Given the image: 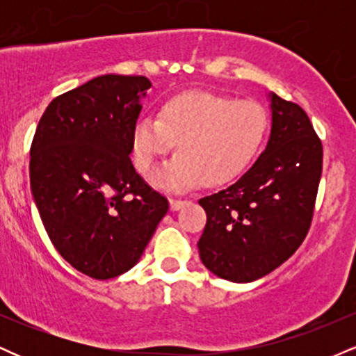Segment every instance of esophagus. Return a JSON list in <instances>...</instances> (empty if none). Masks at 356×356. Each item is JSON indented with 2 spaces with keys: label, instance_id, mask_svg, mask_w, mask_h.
<instances>
[{
  "label": "esophagus",
  "instance_id": "34e87169",
  "mask_svg": "<svg viewBox=\"0 0 356 356\" xmlns=\"http://www.w3.org/2000/svg\"><path fill=\"white\" fill-rule=\"evenodd\" d=\"M170 209L172 211H179L181 209V207H184L187 204V201H182V199H174V197H170Z\"/></svg>",
  "mask_w": 356,
  "mask_h": 356
}]
</instances>
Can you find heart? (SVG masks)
Segmentation results:
<instances>
[{
	"label": "heart",
	"instance_id": "obj_1",
	"mask_svg": "<svg viewBox=\"0 0 356 356\" xmlns=\"http://www.w3.org/2000/svg\"><path fill=\"white\" fill-rule=\"evenodd\" d=\"M269 117L256 100H236L211 92H186L162 105L157 117H144L132 134L137 169L147 172L155 159L177 149L149 179L164 189L186 192L227 182L243 174L263 149Z\"/></svg>",
	"mask_w": 356,
	"mask_h": 356
}]
</instances>
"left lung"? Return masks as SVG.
<instances>
[{"instance_id": "left-lung-1", "label": "left lung", "mask_w": 356, "mask_h": 356, "mask_svg": "<svg viewBox=\"0 0 356 356\" xmlns=\"http://www.w3.org/2000/svg\"><path fill=\"white\" fill-rule=\"evenodd\" d=\"M271 136L254 165L226 189L199 199L207 222L199 239L204 266L222 280L266 276L301 246L312 226L323 145L300 105L276 93Z\"/></svg>"}]
</instances>
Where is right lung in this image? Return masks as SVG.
<instances>
[{"mask_svg": "<svg viewBox=\"0 0 356 356\" xmlns=\"http://www.w3.org/2000/svg\"><path fill=\"white\" fill-rule=\"evenodd\" d=\"M145 76L102 75L51 100L30 149L31 194L65 261L93 280L136 266L169 201L130 161Z\"/></svg>", "mask_w": 356, "mask_h": 356, "instance_id": "1", "label": "right lung"}]
</instances>
